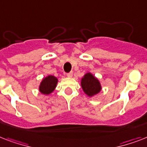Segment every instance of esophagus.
Masks as SVG:
<instances>
[{"label":"esophagus","mask_w":147,"mask_h":147,"mask_svg":"<svg viewBox=\"0 0 147 147\" xmlns=\"http://www.w3.org/2000/svg\"><path fill=\"white\" fill-rule=\"evenodd\" d=\"M67 76H68L69 78H72V76H73V72H72V71L69 72V73L67 74Z\"/></svg>","instance_id":"obj_1"}]
</instances>
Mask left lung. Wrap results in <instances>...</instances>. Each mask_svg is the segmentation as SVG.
<instances>
[{
  "instance_id": "obj_1",
  "label": "left lung",
  "mask_w": 147,
  "mask_h": 147,
  "mask_svg": "<svg viewBox=\"0 0 147 147\" xmlns=\"http://www.w3.org/2000/svg\"><path fill=\"white\" fill-rule=\"evenodd\" d=\"M81 86L84 93L90 98L98 94L102 89L99 79L92 72L85 74L81 79Z\"/></svg>"
}]
</instances>
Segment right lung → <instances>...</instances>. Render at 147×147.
Masks as SVG:
<instances>
[{
    "label": "right lung",
    "mask_w": 147,
    "mask_h": 147,
    "mask_svg": "<svg viewBox=\"0 0 147 147\" xmlns=\"http://www.w3.org/2000/svg\"><path fill=\"white\" fill-rule=\"evenodd\" d=\"M58 78L54 76L49 75L42 78L40 85H39V91L41 94L45 95H49L57 86Z\"/></svg>",
    "instance_id": "1"
}]
</instances>
